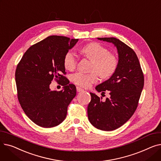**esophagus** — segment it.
Returning <instances> with one entry per match:
<instances>
[{"mask_svg": "<svg viewBox=\"0 0 161 161\" xmlns=\"http://www.w3.org/2000/svg\"><path fill=\"white\" fill-rule=\"evenodd\" d=\"M76 91H77L78 92H80V91H83V89L80 87H76Z\"/></svg>", "mask_w": 161, "mask_h": 161, "instance_id": "esophagus-1", "label": "esophagus"}]
</instances>
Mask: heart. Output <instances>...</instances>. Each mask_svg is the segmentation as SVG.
I'll return each mask as SVG.
<instances>
[{"label": "heart", "instance_id": "obj_1", "mask_svg": "<svg viewBox=\"0 0 161 161\" xmlns=\"http://www.w3.org/2000/svg\"><path fill=\"white\" fill-rule=\"evenodd\" d=\"M81 53L92 61L89 74L77 72L71 75L72 81L76 85L87 87L101 78H109L115 73L119 66L117 56L109 53V51L97 42H92L84 46L80 49ZM78 58L71 50L68 51L63 58V64L66 70H72L76 67Z\"/></svg>", "mask_w": 161, "mask_h": 161}]
</instances>
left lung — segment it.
Here are the masks:
<instances>
[{
  "instance_id": "obj_1",
  "label": "left lung",
  "mask_w": 161,
  "mask_h": 161,
  "mask_svg": "<svg viewBox=\"0 0 161 161\" xmlns=\"http://www.w3.org/2000/svg\"><path fill=\"white\" fill-rule=\"evenodd\" d=\"M112 42L119 54V66L107 81L96 87L98 92L108 91L110 98L103 101L102 97L91 93L87 107L90 123L98 129L111 131L124 125L138 107L144 85V76L134 51L115 38H98Z\"/></svg>"
}]
</instances>
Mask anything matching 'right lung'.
<instances>
[{
	"mask_svg": "<svg viewBox=\"0 0 161 161\" xmlns=\"http://www.w3.org/2000/svg\"><path fill=\"white\" fill-rule=\"evenodd\" d=\"M78 41L62 36H50L31 46L15 70L19 103L29 119L44 128L61 124L76 95L75 87L64 76L65 53ZM54 79L64 86L61 91L49 89Z\"/></svg>",
	"mask_w": 161,
	"mask_h": 161,
	"instance_id": "obj_1",
	"label": "right lung"
}]
</instances>
